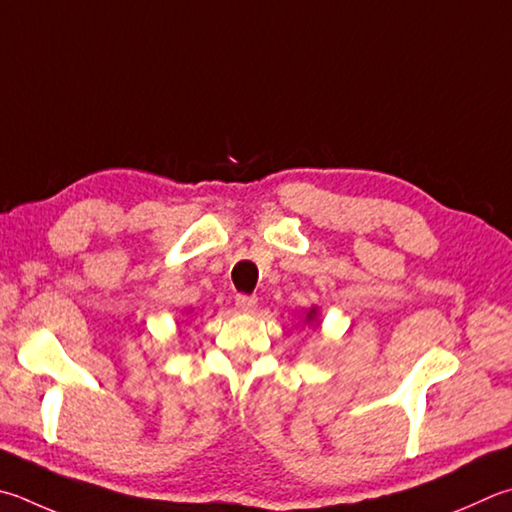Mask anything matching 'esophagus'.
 I'll list each match as a JSON object with an SVG mask.
<instances>
[{
  "mask_svg": "<svg viewBox=\"0 0 512 512\" xmlns=\"http://www.w3.org/2000/svg\"><path fill=\"white\" fill-rule=\"evenodd\" d=\"M235 304H237V309H239L241 313H255V309H257V297H253V295H237Z\"/></svg>",
  "mask_w": 512,
  "mask_h": 512,
  "instance_id": "34e87169",
  "label": "esophagus"
}]
</instances>
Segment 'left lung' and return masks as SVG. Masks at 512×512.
<instances>
[{
  "instance_id": "left-lung-1",
  "label": "left lung",
  "mask_w": 512,
  "mask_h": 512,
  "mask_svg": "<svg viewBox=\"0 0 512 512\" xmlns=\"http://www.w3.org/2000/svg\"><path fill=\"white\" fill-rule=\"evenodd\" d=\"M318 306H311L309 311H304V322L309 324V327H320V315H318Z\"/></svg>"
}]
</instances>
